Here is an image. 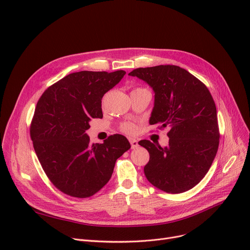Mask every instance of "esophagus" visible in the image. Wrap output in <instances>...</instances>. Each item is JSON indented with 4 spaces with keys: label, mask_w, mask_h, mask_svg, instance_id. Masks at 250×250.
I'll list each match as a JSON object with an SVG mask.
<instances>
[{
    "label": "esophagus",
    "mask_w": 250,
    "mask_h": 250,
    "mask_svg": "<svg viewBox=\"0 0 250 250\" xmlns=\"http://www.w3.org/2000/svg\"><path fill=\"white\" fill-rule=\"evenodd\" d=\"M130 142V146H132V149H136L139 147V143L136 139H129Z\"/></svg>",
    "instance_id": "34e87169"
}]
</instances>
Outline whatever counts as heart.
<instances>
[{"label": "heart", "mask_w": 250, "mask_h": 250, "mask_svg": "<svg viewBox=\"0 0 250 250\" xmlns=\"http://www.w3.org/2000/svg\"><path fill=\"white\" fill-rule=\"evenodd\" d=\"M122 129L124 130L125 133L126 134H129V135H134L137 133V126L132 124V123H127V124H125L122 127Z\"/></svg>", "instance_id": "heart-1"}]
</instances>
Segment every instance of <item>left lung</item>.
<instances>
[{
	"label": "left lung",
	"mask_w": 250,
	"mask_h": 250,
	"mask_svg": "<svg viewBox=\"0 0 250 250\" xmlns=\"http://www.w3.org/2000/svg\"><path fill=\"white\" fill-rule=\"evenodd\" d=\"M154 91L149 124L169 127L167 147L142 140L150 160L144 167L148 181L168 193L189 190L205 177L219 147L217 109L208 89L178 65L139 68L128 74Z\"/></svg>",
	"instance_id": "8db88e82"
}]
</instances>
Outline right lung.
<instances>
[{
  "mask_svg": "<svg viewBox=\"0 0 250 250\" xmlns=\"http://www.w3.org/2000/svg\"><path fill=\"white\" fill-rule=\"evenodd\" d=\"M125 75L115 71L72 73L39 98L30 126L34 151L45 174L63 193L89 198L109 181L116 159L130 148L123 135L91 144L86 130L102 118L101 100Z\"/></svg>",
  "mask_w": 250,
  "mask_h": 250,
  "instance_id": "1",
  "label": "right lung"
}]
</instances>
